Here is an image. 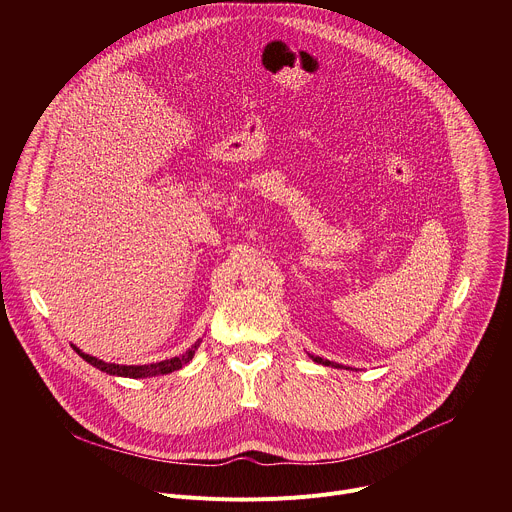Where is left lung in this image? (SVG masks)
I'll return each mask as SVG.
<instances>
[{"mask_svg": "<svg viewBox=\"0 0 512 512\" xmlns=\"http://www.w3.org/2000/svg\"><path fill=\"white\" fill-rule=\"evenodd\" d=\"M310 358H312L314 362H318V364H324V367H334V369H340V364H336V362H330V360H324L322 356H312V354H310Z\"/></svg>", "mask_w": 512, "mask_h": 512, "instance_id": "left-lung-1", "label": "left lung"}]
</instances>
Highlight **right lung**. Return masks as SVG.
I'll return each mask as SVG.
<instances>
[{"instance_id":"add662e5","label":"right lung","mask_w":512,"mask_h":512,"mask_svg":"<svg viewBox=\"0 0 512 512\" xmlns=\"http://www.w3.org/2000/svg\"><path fill=\"white\" fill-rule=\"evenodd\" d=\"M202 338H198L184 354L180 356H174V358H166L162 362H154V364H115V362H105V360H99L91 354H85L81 352L77 346H72L79 356H83L89 364H93V367H97L99 371L107 373V375H115V377H127V379H148V377H158V375H168V373H174V371H180L182 367H186V364L192 360L194 352L198 350Z\"/></svg>"}]
</instances>
